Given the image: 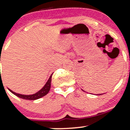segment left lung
<instances>
[{
	"label": "left lung",
	"mask_w": 130,
	"mask_h": 130,
	"mask_svg": "<svg viewBox=\"0 0 130 130\" xmlns=\"http://www.w3.org/2000/svg\"><path fill=\"white\" fill-rule=\"evenodd\" d=\"M83 91H84V90H83ZM84 92H85V91H84ZM100 95H101V94H100Z\"/></svg>",
	"instance_id": "1"
}]
</instances>
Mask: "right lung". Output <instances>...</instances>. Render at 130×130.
<instances>
[{"instance_id": "add662e5", "label": "right lung", "mask_w": 130, "mask_h": 130, "mask_svg": "<svg viewBox=\"0 0 130 130\" xmlns=\"http://www.w3.org/2000/svg\"><path fill=\"white\" fill-rule=\"evenodd\" d=\"M52 75H53V73H52L51 75L50 76L49 79L47 80V81L46 82L45 85L43 86V88H41L39 91H38V92L34 94H32V95H22V94L16 93V92H13V91H12L10 89H8V90H10L11 93L14 94V95H15L16 96H18L19 98H22V99L27 100H35L39 99V98L45 96V95H47V94L48 93V92H50V90L51 89V83Z\"/></svg>"}]
</instances>
